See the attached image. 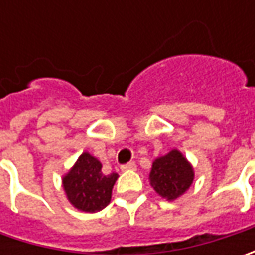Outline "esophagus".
<instances>
[{"label":"esophagus","instance_id":"obj_1","mask_svg":"<svg viewBox=\"0 0 255 255\" xmlns=\"http://www.w3.org/2000/svg\"><path fill=\"white\" fill-rule=\"evenodd\" d=\"M136 169V163L134 162H129V163H125L121 166V170L126 171V170H134Z\"/></svg>","mask_w":255,"mask_h":255}]
</instances>
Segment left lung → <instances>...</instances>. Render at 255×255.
Wrapping results in <instances>:
<instances>
[{"label": "left lung", "mask_w": 255, "mask_h": 255, "mask_svg": "<svg viewBox=\"0 0 255 255\" xmlns=\"http://www.w3.org/2000/svg\"><path fill=\"white\" fill-rule=\"evenodd\" d=\"M194 173L190 163L177 150L153 162L150 183L153 189L167 200H174L190 187Z\"/></svg>", "instance_id": "1"}]
</instances>
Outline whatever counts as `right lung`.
Here are the masks:
<instances>
[{"mask_svg": "<svg viewBox=\"0 0 255 255\" xmlns=\"http://www.w3.org/2000/svg\"><path fill=\"white\" fill-rule=\"evenodd\" d=\"M116 179L118 173L103 174L101 162L84 153L64 177V189L76 209L95 213L109 204Z\"/></svg>", "mask_w": 255, "mask_h": 255, "instance_id": "add662e5", "label": "right lung"}]
</instances>
